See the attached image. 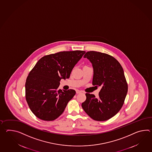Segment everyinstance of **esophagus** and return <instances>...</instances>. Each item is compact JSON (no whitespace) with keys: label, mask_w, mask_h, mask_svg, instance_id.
<instances>
[{"label":"esophagus","mask_w":152,"mask_h":152,"mask_svg":"<svg viewBox=\"0 0 152 152\" xmlns=\"http://www.w3.org/2000/svg\"><path fill=\"white\" fill-rule=\"evenodd\" d=\"M76 94H79V93H81V91H79V90H76Z\"/></svg>","instance_id":"1"}]
</instances>
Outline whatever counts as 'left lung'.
<instances>
[{
    "label": "left lung",
    "mask_w": 152,
    "mask_h": 152,
    "mask_svg": "<svg viewBox=\"0 0 152 152\" xmlns=\"http://www.w3.org/2000/svg\"><path fill=\"white\" fill-rule=\"evenodd\" d=\"M93 68V85L101 86L99 98L86 93L82 107L87 115L97 121H105L121 109L128 92V84L121 65L106 53L89 51L84 56Z\"/></svg>",
    "instance_id": "1"
}]
</instances>
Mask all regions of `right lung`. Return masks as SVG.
I'll return each instance as SVG.
<instances>
[{
	"instance_id": "right-lung-1",
	"label": "right lung",
	"mask_w": 152,
	"mask_h": 152,
	"mask_svg": "<svg viewBox=\"0 0 152 152\" xmlns=\"http://www.w3.org/2000/svg\"><path fill=\"white\" fill-rule=\"evenodd\" d=\"M85 51H64L41 58L29 72L26 83V98L31 112L41 120L51 121L64 112L76 91L59 89L61 79L71 71Z\"/></svg>"
}]
</instances>
